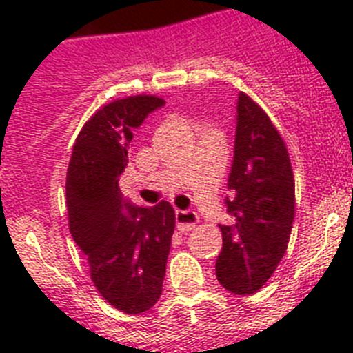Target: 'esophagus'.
Segmentation results:
<instances>
[{
	"instance_id": "obj_1",
	"label": "esophagus",
	"mask_w": 353,
	"mask_h": 353,
	"mask_svg": "<svg viewBox=\"0 0 353 353\" xmlns=\"http://www.w3.org/2000/svg\"><path fill=\"white\" fill-rule=\"evenodd\" d=\"M174 217H176V228L183 233L192 230L199 221L198 214L192 210H176L174 212Z\"/></svg>"
}]
</instances>
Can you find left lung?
<instances>
[{
    "mask_svg": "<svg viewBox=\"0 0 353 353\" xmlns=\"http://www.w3.org/2000/svg\"><path fill=\"white\" fill-rule=\"evenodd\" d=\"M226 199L232 219L219 224L223 251L215 274L228 292L254 293L285 256L295 215V180L281 134L244 92L236 102L235 155Z\"/></svg>",
    "mask_w": 353,
    "mask_h": 353,
    "instance_id": "obj_1",
    "label": "left lung"
}]
</instances>
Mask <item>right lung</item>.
<instances>
[{
  "instance_id": "obj_1",
  "label": "right lung",
  "mask_w": 353,
  "mask_h": 353,
  "mask_svg": "<svg viewBox=\"0 0 353 353\" xmlns=\"http://www.w3.org/2000/svg\"><path fill=\"white\" fill-rule=\"evenodd\" d=\"M161 105L164 101L155 95L105 104L77 134L67 170L72 239L88 256L97 292L129 314L145 313L161 297L174 232V210L168 201L134 207L118 187L134 129Z\"/></svg>"
}]
</instances>
